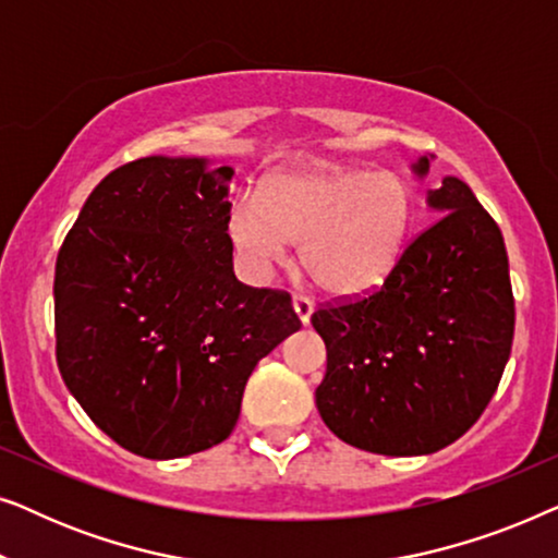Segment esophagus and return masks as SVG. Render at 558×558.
I'll list each match as a JSON object with an SVG mask.
<instances>
[{
	"instance_id": "34e87169",
	"label": "esophagus",
	"mask_w": 558,
	"mask_h": 558,
	"mask_svg": "<svg viewBox=\"0 0 558 558\" xmlns=\"http://www.w3.org/2000/svg\"><path fill=\"white\" fill-rule=\"evenodd\" d=\"M292 304H294L296 317H300V323L307 325L310 317H312V312H315V302H312L310 296H304V294H294Z\"/></svg>"
}]
</instances>
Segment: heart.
Listing matches in <instances>:
<instances>
[{
  "label": "heart",
  "instance_id": "obj_1",
  "mask_svg": "<svg viewBox=\"0 0 558 558\" xmlns=\"http://www.w3.org/2000/svg\"><path fill=\"white\" fill-rule=\"evenodd\" d=\"M411 223V193L399 174L289 170L262 180L256 201L239 197L226 233L246 277L264 281L296 243L304 271L325 292L363 294L399 262Z\"/></svg>",
  "mask_w": 558,
  "mask_h": 558
}]
</instances>
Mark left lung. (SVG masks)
I'll return each instance as SVG.
<instances>
[{
	"label": "left lung",
	"mask_w": 558,
	"mask_h": 558,
	"mask_svg": "<svg viewBox=\"0 0 558 558\" xmlns=\"http://www.w3.org/2000/svg\"><path fill=\"white\" fill-rule=\"evenodd\" d=\"M414 172L424 178L429 159ZM426 201L441 218L403 248L384 284L312 315L327 348L319 416L373 454H432L460 439L490 403L513 345L498 223L457 178Z\"/></svg>",
	"instance_id": "8db88e82"
}]
</instances>
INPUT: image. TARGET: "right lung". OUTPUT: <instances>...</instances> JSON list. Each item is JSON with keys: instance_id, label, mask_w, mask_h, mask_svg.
<instances>
[{"instance_id": "right-lung-1", "label": "right lung", "mask_w": 558, "mask_h": 558, "mask_svg": "<svg viewBox=\"0 0 558 558\" xmlns=\"http://www.w3.org/2000/svg\"><path fill=\"white\" fill-rule=\"evenodd\" d=\"M231 167L142 157L106 174L56 264V357L98 429L147 460L220 445L251 371L302 327L246 287L226 233Z\"/></svg>"}]
</instances>
